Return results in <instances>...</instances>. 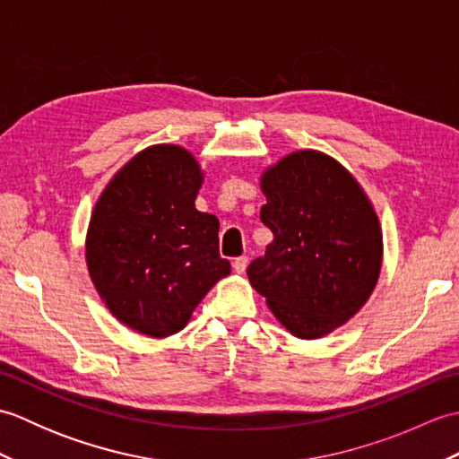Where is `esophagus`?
<instances>
[{"label":"esophagus","instance_id":"obj_1","mask_svg":"<svg viewBox=\"0 0 459 459\" xmlns=\"http://www.w3.org/2000/svg\"><path fill=\"white\" fill-rule=\"evenodd\" d=\"M248 266V258L247 256H238L232 260V270L237 272V274H245V270Z\"/></svg>","mask_w":459,"mask_h":459}]
</instances>
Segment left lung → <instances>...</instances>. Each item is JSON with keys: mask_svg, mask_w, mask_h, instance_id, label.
<instances>
[{"mask_svg": "<svg viewBox=\"0 0 459 459\" xmlns=\"http://www.w3.org/2000/svg\"><path fill=\"white\" fill-rule=\"evenodd\" d=\"M260 185V221L274 240L250 262V284L291 335L324 337L353 317L377 286V212L353 175L314 150L286 155Z\"/></svg>", "mask_w": 459, "mask_h": 459, "instance_id": "8db88e82", "label": "left lung"}]
</instances>
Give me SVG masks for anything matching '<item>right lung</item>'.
<instances>
[{"instance_id": "add662e5", "label": "right lung", "mask_w": 459, "mask_h": 459, "mask_svg": "<svg viewBox=\"0 0 459 459\" xmlns=\"http://www.w3.org/2000/svg\"><path fill=\"white\" fill-rule=\"evenodd\" d=\"M203 173L179 145L140 152L96 203L86 264L104 304L143 335L178 333L204 294L230 274L219 219L195 209Z\"/></svg>"}]
</instances>
